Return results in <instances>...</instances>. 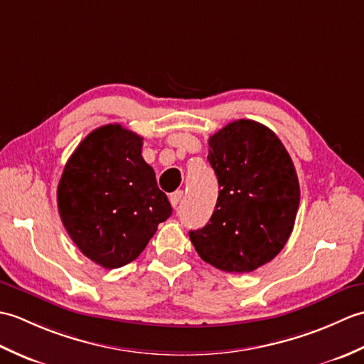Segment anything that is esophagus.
<instances>
[{
  "label": "esophagus",
  "instance_id": "esophagus-1",
  "mask_svg": "<svg viewBox=\"0 0 364 364\" xmlns=\"http://www.w3.org/2000/svg\"><path fill=\"white\" fill-rule=\"evenodd\" d=\"M183 196H184V192H183V191H176V192H173L172 196H170V203H172V206H173V208H176V206H178V203L181 202Z\"/></svg>",
  "mask_w": 364,
  "mask_h": 364
}]
</instances>
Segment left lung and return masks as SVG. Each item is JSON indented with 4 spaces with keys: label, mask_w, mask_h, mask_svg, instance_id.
<instances>
[{
    "label": "left lung",
    "mask_w": 364,
    "mask_h": 364,
    "mask_svg": "<svg viewBox=\"0 0 364 364\" xmlns=\"http://www.w3.org/2000/svg\"><path fill=\"white\" fill-rule=\"evenodd\" d=\"M208 161L219 181L210 222L189 231L203 261L252 272L272 261L292 233L300 188L289 153L272 129L235 120L210 137Z\"/></svg>",
    "instance_id": "8db88e82"
}]
</instances>
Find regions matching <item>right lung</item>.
<instances>
[{"label":"right lung","mask_w":364,"mask_h":364,"mask_svg":"<svg viewBox=\"0 0 364 364\" xmlns=\"http://www.w3.org/2000/svg\"><path fill=\"white\" fill-rule=\"evenodd\" d=\"M59 215L76 247L105 269L134 261L172 206L142 158V137L119 123L92 131L68 158Z\"/></svg>","instance_id":"add662e5"}]
</instances>
